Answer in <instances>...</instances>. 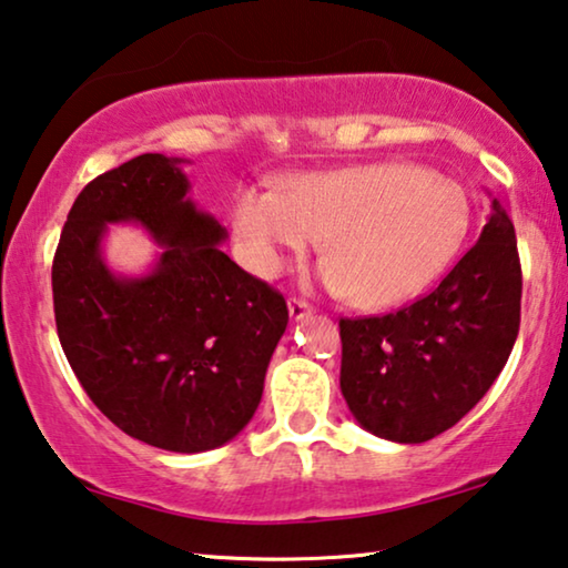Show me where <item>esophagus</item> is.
Returning <instances> with one entry per match:
<instances>
[{
  "label": "esophagus",
  "mask_w": 568,
  "mask_h": 568,
  "mask_svg": "<svg viewBox=\"0 0 568 568\" xmlns=\"http://www.w3.org/2000/svg\"><path fill=\"white\" fill-rule=\"evenodd\" d=\"M287 311H291V318L293 321H303V318H308L311 313H313V308L308 306V303L301 301V298L287 301Z\"/></svg>",
  "instance_id": "34e87169"
}]
</instances>
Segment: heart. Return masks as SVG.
Returning a JSON list of instances; mask_svg holds the SVG:
<instances>
[{"label":"heart","instance_id":"obj_1","mask_svg":"<svg viewBox=\"0 0 568 568\" xmlns=\"http://www.w3.org/2000/svg\"><path fill=\"white\" fill-rule=\"evenodd\" d=\"M232 224L244 257L275 277L324 236L321 283L359 308L416 298L469 230V201L448 178L410 163H372L291 175L281 193L240 189Z\"/></svg>","mask_w":568,"mask_h":568}]
</instances>
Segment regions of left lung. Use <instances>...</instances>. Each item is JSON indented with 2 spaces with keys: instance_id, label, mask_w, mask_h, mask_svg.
Listing matches in <instances>:
<instances>
[{
  "instance_id": "left-lung-1",
  "label": "left lung",
  "mask_w": 568,
  "mask_h": 568,
  "mask_svg": "<svg viewBox=\"0 0 568 568\" xmlns=\"http://www.w3.org/2000/svg\"><path fill=\"white\" fill-rule=\"evenodd\" d=\"M520 295L515 226L493 201L477 244L428 295L385 316L338 321V383L352 416L397 444H423L459 423L510 357Z\"/></svg>"
}]
</instances>
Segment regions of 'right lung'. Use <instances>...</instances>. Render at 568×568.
<instances>
[{
  "label": "right lung",
  "mask_w": 568,
  "mask_h": 568,
  "mask_svg": "<svg viewBox=\"0 0 568 568\" xmlns=\"http://www.w3.org/2000/svg\"><path fill=\"white\" fill-rule=\"evenodd\" d=\"M181 163L145 152L79 193L53 257V308L97 408L138 442L199 454L255 416L287 306L219 250L226 230L185 196ZM120 221L166 247L148 276L120 278L100 257L105 224Z\"/></svg>",
  "instance_id": "1"
}]
</instances>
